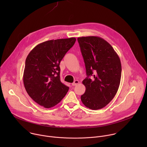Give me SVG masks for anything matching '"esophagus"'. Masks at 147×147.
Segmentation results:
<instances>
[{
	"label": "esophagus",
	"instance_id": "1",
	"mask_svg": "<svg viewBox=\"0 0 147 147\" xmlns=\"http://www.w3.org/2000/svg\"><path fill=\"white\" fill-rule=\"evenodd\" d=\"M78 83H79V81H78V80H75V81L71 84V85H72L73 86H75L77 85Z\"/></svg>",
	"mask_w": 147,
	"mask_h": 147
}]
</instances>
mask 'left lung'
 Instances as JSON below:
<instances>
[{
	"mask_svg": "<svg viewBox=\"0 0 147 147\" xmlns=\"http://www.w3.org/2000/svg\"><path fill=\"white\" fill-rule=\"evenodd\" d=\"M77 40L87 76L82 81L86 89L81 100L89 109H102L113 99L119 89L121 74L120 58L102 38L82 36Z\"/></svg>",
	"mask_w": 147,
	"mask_h": 147,
	"instance_id": "obj_1",
	"label": "left lung"
}]
</instances>
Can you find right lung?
<instances>
[{
    "label": "right lung",
    "mask_w": 147,
    "mask_h": 147,
    "mask_svg": "<svg viewBox=\"0 0 147 147\" xmlns=\"http://www.w3.org/2000/svg\"><path fill=\"white\" fill-rule=\"evenodd\" d=\"M76 40V38L47 40L36 45L27 56L24 85L39 105L52 108L66 95L69 88L60 81L59 65Z\"/></svg>",
    "instance_id": "add662e5"
}]
</instances>
